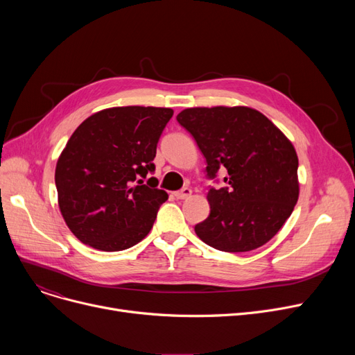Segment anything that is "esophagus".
I'll return each mask as SVG.
<instances>
[{
  "label": "esophagus",
  "mask_w": 355,
  "mask_h": 355,
  "mask_svg": "<svg viewBox=\"0 0 355 355\" xmlns=\"http://www.w3.org/2000/svg\"><path fill=\"white\" fill-rule=\"evenodd\" d=\"M174 196H175V198H178V200H185V198H189V197L191 196V189H189V187H184L182 190L175 191V193H174Z\"/></svg>",
  "instance_id": "34e87169"
}]
</instances>
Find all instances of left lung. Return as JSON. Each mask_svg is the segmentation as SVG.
Here are the masks:
<instances>
[{
  "instance_id": "obj_1",
  "label": "left lung",
  "mask_w": 355,
  "mask_h": 355,
  "mask_svg": "<svg viewBox=\"0 0 355 355\" xmlns=\"http://www.w3.org/2000/svg\"><path fill=\"white\" fill-rule=\"evenodd\" d=\"M206 158L207 178L226 187H209V217L194 230L221 252L263 246L293 211L300 196L297 157L291 141L265 115L246 106L191 107L177 115Z\"/></svg>"
}]
</instances>
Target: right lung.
I'll use <instances>...</instances> for the list:
<instances>
[{
	"mask_svg": "<svg viewBox=\"0 0 355 355\" xmlns=\"http://www.w3.org/2000/svg\"><path fill=\"white\" fill-rule=\"evenodd\" d=\"M173 114L170 107H110L74 130L54 180L62 216L82 243L103 252L125 250L153 229L168 194L149 175Z\"/></svg>",
	"mask_w": 355,
	"mask_h": 355,
	"instance_id": "1",
	"label": "right lung"
}]
</instances>
